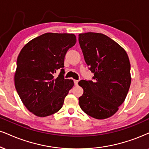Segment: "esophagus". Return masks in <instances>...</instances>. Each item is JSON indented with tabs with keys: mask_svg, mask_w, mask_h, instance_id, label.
<instances>
[{
	"mask_svg": "<svg viewBox=\"0 0 149 149\" xmlns=\"http://www.w3.org/2000/svg\"><path fill=\"white\" fill-rule=\"evenodd\" d=\"M74 85L75 86H77L78 85V82H79L78 80H74Z\"/></svg>",
	"mask_w": 149,
	"mask_h": 149,
	"instance_id": "1",
	"label": "esophagus"
}]
</instances>
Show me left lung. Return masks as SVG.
I'll return each instance as SVG.
<instances>
[{"mask_svg": "<svg viewBox=\"0 0 149 149\" xmlns=\"http://www.w3.org/2000/svg\"><path fill=\"white\" fill-rule=\"evenodd\" d=\"M79 42L95 79L94 82H79L84 90L79 104L82 111L93 118H108L118 111L131 86V64L127 53L101 33L79 34Z\"/></svg>", "mask_w": 149, "mask_h": 149, "instance_id": "1", "label": "left lung"}]
</instances>
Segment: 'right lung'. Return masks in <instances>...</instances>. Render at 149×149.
<instances>
[{"label":"right lung","mask_w":149,"mask_h":149,"mask_svg":"<svg viewBox=\"0 0 149 149\" xmlns=\"http://www.w3.org/2000/svg\"><path fill=\"white\" fill-rule=\"evenodd\" d=\"M76 41L73 34L45 33L28 42L18 54L14 84L23 104L36 116L59 111L74 86L73 80L64 79L62 68L66 52Z\"/></svg>","instance_id":"add662e5"}]
</instances>
